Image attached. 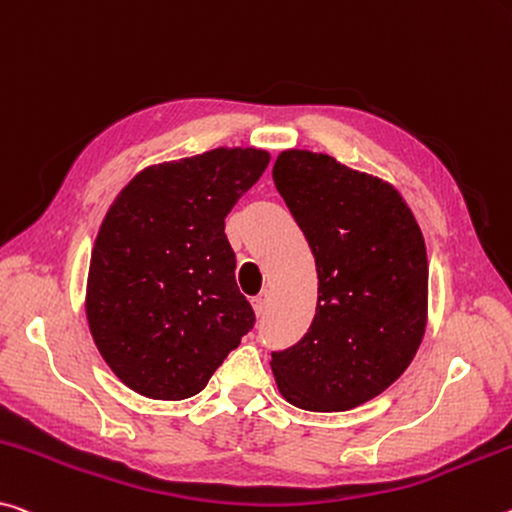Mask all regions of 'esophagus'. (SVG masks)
<instances>
[{
  "instance_id": "obj_1",
  "label": "esophagus",
  "mask_w": 512,
  "mask_h": 512,
  "mask_svg": "<svg viewBox=\"0 0 512 512\" xmlns=\"http://www.w3.org/2000/svg\"><path fill=\"white\" fill-rule=\"evenodd\" d=\"M266 307H269V296H266V294L257 296V298L253 300V310H255L257 316H262V314L266 312Z\"/></svg>"
}]
</instances>
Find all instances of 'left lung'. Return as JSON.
Segmentation results:
<instances>
[{"instance_id":"obj_1","label":"left lung","mask_w":512,"mask_h":512,"mask_svg":"<svg viewBox=\"0 0 512 512\" xmlns=\"http://www.w3.org/2000/svg\"><path fill=\"white\" fill-rule=\"evenodd\" d=\"M273 182L310 243L319 278L310 330L271 355L275 383L300 410L358 408L410 367L424 339V234L392 184L330 154L280 152Z\"/></svg>"}]
</instances>
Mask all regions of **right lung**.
Instances as JSON below:
<instances>
[{
    "mask_svg": "<svg viewBox=\"0 0 512 512\" xmlns=\"http://www.w3.org/2000/svg\"><path fill=\"white\" fill-rule=\"evenodd\" d=\"M257 148H216L143 168L97 232L86 319L97 351L136 394L182 401L253 328L225 216L269 166Z\"/></svg>",
    "mask_w": 512,
    "mask_h": 512,
    "instance_id": "right-lung-1",
    "label": "right lung"
}]
</instances>
